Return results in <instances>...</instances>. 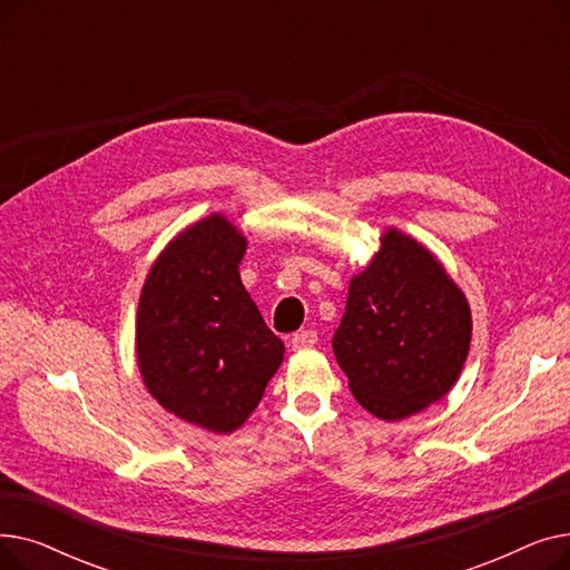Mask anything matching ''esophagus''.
I'll use <instances>...</instances> for the list:
<instances>
[{
    "mask_svg": "<svg viewBox=\"0 0 570 570\" xmlns=\"http://www.w3.org/2000/svg\"><path fill=\"white\" fill-rule=\"evenodd\" d=\"M316 342H318L316 331H301V333H295V335L291 337V346H293V351H305V348H312Z\"/></svg>",
    "mask_w": 570,
    "mask_h": 570,
    "instance_id": "obj_1",
    "label": "esophagus"
}]
</instances>
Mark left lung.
I'll return each instance as SVG.
<instances>
[{"label":"left lung","mask_w":570,"mask_h":570,"mask_svg":"<svg viewBox=\"0 0 570 570\" xmlns=\"http://www.w3.org/2000/svg\"><path fill=\"white\" fill-rule=\"evenodd\" d=\"M351 277L333 351L357 404L393 423L448 395L473 323L464 291L423 243L393 226Z\"/></svg>","instance_id":"obj_1"}]
</instances>
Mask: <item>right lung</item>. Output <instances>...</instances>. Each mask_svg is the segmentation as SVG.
Listing matches in <instances>:
<instances>
[{"instance_id": "right-lung-1", "label": "right lung", "mask_w": 570, "mask_h": 570, "mask_svg": "<svg viewBox=\"0 0 570 570\" xmlns=\"http://www.w3.org/2000/svg\"><path fill=\"white\" fill-rule=\"evenodd\" d=\"M247 237L213 213L179 230L149 267L136 312V363L147 393L213 434L243 428L284 361L239 279Z\"/></svg>"}]
</instances>
